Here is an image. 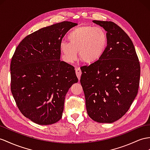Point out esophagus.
<instances>
[{"mask_svg": "<svg viewBox=\"0 0 150 150\" xmlns=\"http://www.w3.org/2000/svg\"><path fill=\"white\" fill-rule=\"evenodd\" d=\"M75 72H76V76H77V77L79 79V80L80 79V76H81V75H82V71H81V70H80V68L77 67L75 68Z\"/></svg>", "mask_w": 150, "mask_h": 150, "instance_id": "esophagus-1", "label": "esophagus"}]
</instances>
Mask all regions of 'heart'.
Segmentation results:
<instances>
[{
  "instance_id": "1",
  "label": "heart",
  "mask_w": 150,
  "mask_h": 150,
  "mask_svg": "<svg viewBox=\"0 0 150 150\" xmlns=\"http://www.w3.org/2000/svg\"><path fill=\"white\" fill-rule=\"evenodd\" d=\"M69 43L61 41L59 49L64 59L68 63L77 57L83 62L91 64L96 62L104 54L108 45V35L101 27L84 25L72 29L67 36Z\"/></svg>"
}]
</instances>
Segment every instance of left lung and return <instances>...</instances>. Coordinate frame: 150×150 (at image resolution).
<instances>
[{
  "label": "left lung",
  "instance_id": "8db88e82",
  "mask_svg": "<svg viewBox=\"0 0 150 150\" xmlns=\"http://www.w3.org/2000/svg\"><path fill=\"white\" fill-rule=\"evenodd\" d=\"M104 28L108 45L96 62L82 66L80 83L88 115L99 123H113L130 108L138 93L140 64L130 37L112 21L94 20Z\"/></svg>",
  "mask_w": 150,
  "mask_h": 150
}]
</instances>
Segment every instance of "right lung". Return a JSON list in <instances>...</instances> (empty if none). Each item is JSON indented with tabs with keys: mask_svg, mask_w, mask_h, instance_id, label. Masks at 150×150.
<instances>
[{
	"mask_svg": "<svg viewBox=\"0 0 150 150\" xmlns=\"http://www.w3.org/2000/svg\"><path fill=\"white\" fill-rule=\"evenodd\" d=\"M77 23L63 21L26 36L11 59V90L18 108L30 120L50 125L62 117L65 96L78 82L75 68L60 60L59 44Z\"/></svg>",
	"mask_w": 150,
	"mask_h": 150,
	"instance_id": "obj_1",
	"label": "right lung"
}]
</instances>
